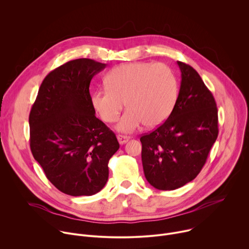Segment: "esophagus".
<instances>
[{
	"label": "esophagus",
	"mask_w": 249,
	"mask_h": 249,
	"mask_svg": "<svg viewBox=\"0 0 249 249\" xmlns=\"http://www.w3.org/2000/svg\"><path fill=\"white\" fill-rule=\"evenodd\" d=\"M117 139H118V142L120 145H123L125 143H127V142L130 140V137L129 136H124V135H118L117 136Z\"/></svg>",
	"instance_id": "34e87169"
}]
</instances>
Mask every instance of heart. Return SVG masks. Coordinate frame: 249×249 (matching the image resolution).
<instances>
[{"label":"heart","instance_id":"b5f03b06","mask_svg":"<svg viewBox=\"0 0 249 249\" xmlns=\"http://www.w3.org/2000/svg\"><path fill=\"white\" fill-rule=\"evenodd\" d=\"M106 88L91 94V104L101 119L107 123L118 120L116 128L132 133L142 124L156 127L170 115L178 95V85L173 73L162 64L135 62L119 65L105 76Z\"/></svg>","mask_w":249,"mask_h":249}]
</instances>
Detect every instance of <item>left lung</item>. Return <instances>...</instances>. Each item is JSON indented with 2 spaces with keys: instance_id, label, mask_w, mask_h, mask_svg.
I'll return each mask as SVG.
<instances>
[{
  "instance_id": "obj_1",
  "label": "left lung",
  "mask_w": 249,
  "mask_h": 249,
  "mask_svg": "<svg viewBox=\"0 0 249 249\" xmlns=\"http://www.w3.org/2000/svg\"><path fill=\"white\" fill-rule=\"evenodd\" d=\"M181 83L168 118L142 136V162L148 182L174 190L192 181L217 140L218 108L214 96L189 65L177 61Z\"/></svg>"
}]
</instances>
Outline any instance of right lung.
<instances>
[{"mask_svg": "<svg viewBox=\"0 0 249 249\" xmlns=\"http://www.w3.org/2000/svg\"><path fill=\"white\" fill-rule=\"evenodd\" d=\"M106 64L82 58L43 80L29 114L30 149L48 180L71 196H91L108 179L115 134L95 117L89 84Z\"/></svg>", "mask_w": 249, "mask_h": 249, "instance_id": "add662e5", "label": "right lung"}]
</instances>
